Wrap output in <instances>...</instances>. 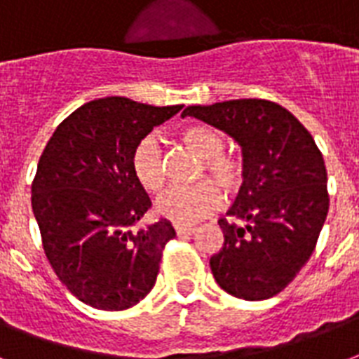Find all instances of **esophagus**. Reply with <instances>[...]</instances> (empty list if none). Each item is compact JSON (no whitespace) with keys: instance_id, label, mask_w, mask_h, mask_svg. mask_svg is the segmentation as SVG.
Listing matches in <instances>:
<instances>
[{"instance_id":"obj_1","label":"esophagus","mask_w":359,"mask_h":359,"mask_svg":"<svg viewBox=\"0 0 359 359\" xmlns=\"http://www.w3.org/2000/svg\"><path fill=\"white\" fill-rule=\"evenodd\" d=\"M175 231H177L179 237H186V235L194 233L196 228H194V226H180V224H177V226H175Z\"/></svg>"}]
</instances>
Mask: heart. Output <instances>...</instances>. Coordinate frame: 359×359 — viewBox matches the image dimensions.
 I'll use <instances>...</instances> for the list:
<instances>
[{
	"instance_id": "1",
	"label": "heart",
	"mask_w": 359,
	"mask_h": 359,
	"mask_svg": "<svg viewBox=\"0 0 359 359\" xmlns=\"http://www.w3.org/2000/svg\"><path fill=\"white\" fill-rule=\"evenodd\" d=\"M180 137L199 158H203V165L199 168L196 179L210 177L229 196L237 194L243 188L246 179L245 160L241 156L224 152L226 137L220 131L207 126H188ZM131 168L137 182L147 191L158 196L165 190L168 186L165 154L156 137H144L137 144L131 158ZM214 183L212 180H199L188 188L169 191L168 196H163L156 203V212L175 224L198 222L205 216L212 215L222 203V194Z\"/></svg>"
}]
</instances>
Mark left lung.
<instances>
[{
  "instance_id": "left-lung-1",
  "label": "left lung",
  "mask_w": 359,
  "mask_h": 359,
  "mask_svg": "<svg viewBox=\"0 0 359 359\" xmlns=\"http://www.w3.org/2000/svg\"><path fill=\"white\" fill-rule=\"evenodd\" d=\"M194 116L241 144L246 179L220 218L222 250L210 258L215 280L246 301L283 292L313 254L330 209L324 158L294 114L267 100L191 105Z\"/></svg>"
}]
</instances>
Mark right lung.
Returning a JSON list of instances; mask_svg holds the SVG:
<instances>
[{"label": "right lung", "mask_w": 359, "mask_h": 359, "mask_svg": "<svg viewBox=\"0 0 359 359\" xmlns=\"http://www.w3.org/2000/svg\"><path fill=\"white\" fill-rule=\"evenodd\" d=\"M182 105L152 107L128 97L84 103L52 133L32 182V207L46 259L76 299L124 311L154 288L168 220L143 229L150 209L137 182L133 150Z\"/></svg>", "instance_id": "obj_1"}]
</instances>
